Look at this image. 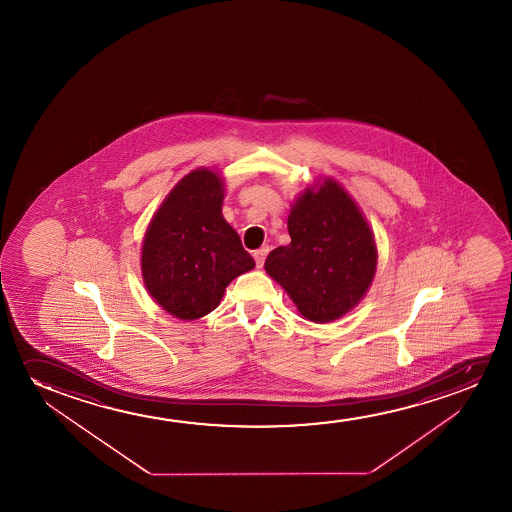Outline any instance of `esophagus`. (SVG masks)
Instances as JSON below:
<instances>
[{"label": "esophagus", "mask_w": 512, "mask_h": 512, "mask_svg": "<svg viewBox=\"0 0 512 512\" xmlns=\"http://www.w3.org/2000/svg\"><path fill=\"white\" fill-rule=\"evenodd\" d=\"M267 253H269V248H267V246H262V248L253 252V259L257 262V267H262L264 260H266Z\"/></svg>", "instance_id": "34e87169"}]
</instances>
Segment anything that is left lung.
<instances>
[{
	"label": "left lung",
	"instance_id": "8db88e82",
	"mask_svg": "<svg viewBox=\"0 0 512 512\" xmlns=\"http://www.w3.org/2000/svg\"><path fill=\"white\" fill-rule=\"evenodd\" d=\"M287 225L292 241L267 255L266 273L280 283L302 318L339 320L364 299L374 280L378 248L371 225L330 176L302 190Z\"/></svg>",
	"mask_w": 512,
	"mask_h": 512
}]
</instances>
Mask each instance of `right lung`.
<instances>
[{"instance_id":"add662e5","label":"right lung","mask_w":512,"mask_h":512,"mask_svg":"<svg viewBox=\"0 0 512 512\" xmlns=\"http://www.w3.org/2000/svg\"><path fill=\"white\" fill-rule=\"evenodd\" d=\"M225 183L218 171L183 176L148 224L141 276L159 306L178 320H197L217 308L225 288L255 267L238 232L222 215Z\"/></svg>"}]
</instances>
